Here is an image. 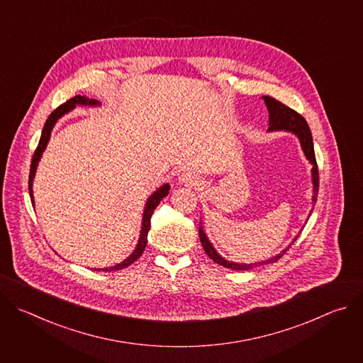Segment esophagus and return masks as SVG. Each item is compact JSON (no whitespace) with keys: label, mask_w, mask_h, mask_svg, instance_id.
I'll return each mask as SVG.
<instances>
[{"label":"esophagus","mask_w":363,"mask_h":363,"mask_svg":"<svg viewBox=\"0 0 363 363\" xmlns=\"http://www.w3.org/2000/svg\"><path fill=\"white\" fill-rule=\"evenodd\" d=\"M179 182L181 184H184L185 186H195V185H198V177L195 175V174H192V172H184L179 178Z\"/></svg>","instance_id":"1"}]
</instances>
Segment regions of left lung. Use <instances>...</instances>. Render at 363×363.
<instances>
[{
	"label": "left lung",
	"instance_id": "8db88e82",
	"mask_svg": "<svg viewBox=\"0 0 363 363\" xmlns=\"http://www.w3.org/2000/svg\"><path fill=\"white\" fill-rule=\"evenodd\" d=\"M266 103L267 111H269V130L267 132H289L293 133L301 146V150L304 153L306 160L312 164V184H313V195H312V203H316L318 199V192H319V171H318V164H316V157H315V147H313V138H312V132H310V128L307 125V122L304 121L303 116H300L297 112H294L293 109L287 108L286 105H283L281 101L270 97V96H263L262 97ZM313 211V208H312ZM310 211V213H312ZM310 217V214H308ZM298 235L294 237V240L280 252L276 254L272 258H267V260L258 262V263H251V264H242V263H234L224 258L211 244V241L206 237L202 225H199V240L201 244L211 260H214L217 264L227 267V269H233V270H248V269H254L258 266H264L269 263H274L277 262L279 258L291 247V244L297 240Z\"/></svg>",
	"mask_w": 363,
	"mask_h": 363
}]
</instances>
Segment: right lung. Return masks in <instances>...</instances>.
<instances>
[{"label":"right lung","instance_id":"1","mask_svg":"<svg viewBox=\"0 0 363 363\" xmlns=\"http://www.w3.org/2000/svg\"><path fill=\"white\" fill-rule=\"evenodd\" d=\"M76 106H90V108H97L100 106V101L96 100V99H89L86 96H74L72 97L70 100H67L66 103H63L62 106H59L53 113H51L48 116V119L45 121L44 123V128H43V132H41V138H40V142H38V146L34 152V157H33V161H31V168H30V178H28V191H30V198H31V202L34 203V195H33V181H34V177H35V172H37V167H38V162L43 157V152L45 150L47 147V143L50 140V136H51V130H53L55 125L57 123V121L60 118H63L66 113L72 112ZM169 184H164L162 186H160L157 191H155L153 194H150V196L146 199V203H145V208H143V214H142V225H140V234H139V240H138V244L135 247V250L132 251V254L129 257H126L125 260L116 266H112V267H105V269H94L97 272H116V270H122L128 266H130L132 263H135L138 258L142 255L145 247H146V242H147V233H149V228H150V217L155 211V208L160 205V202L162 201L164 196H167L169 194Z\"/></svg>","mask_w":363,"mask_h":363}]
</instances>
